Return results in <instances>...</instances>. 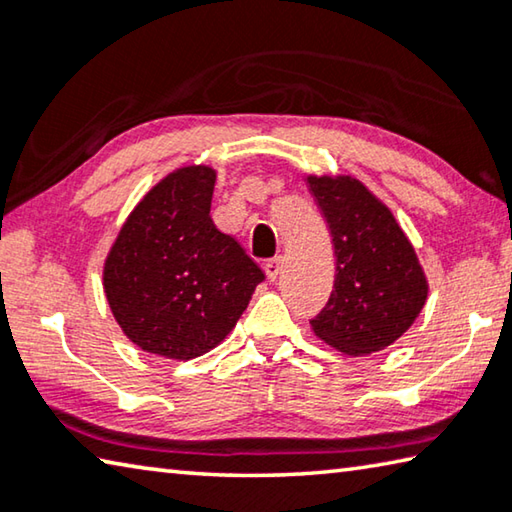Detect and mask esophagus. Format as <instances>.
<instances>
[{
  "mask_svg": "<svg viewBox=\"0 0 512 512\" xmlns=\"http://www.w3.org/2000/svg\"><path fill=\"white\" fill-rule=\"evenodd\" d=\"M264 271L268 275V280H275V277L280 275V271H282V257L268 259V262L264 264Z\"/></svg>",
  "mask_w": 512,
  "mask_h": 512,
  "instance_id": "1",
  "label": "esophagus"
}]
</instances>
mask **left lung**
I'll return each instance as SVG.
<instances>
[{
	"label": "left lung",
	"mask_w": 512,
	"mask_h": 512,
	"mask_svg": "<svg viewBox=\"0 0 512 512\" xmlns=\"http://www.w3.org/2000/svg\"><path fill=\"white\" fill-rule=\"evenodd\" d=\"M332 232L334 289L311 329L352 357L395 343L427 300V277L393 212L350 176H309Z\"/></svg>",
	"instance_id": "obj_1"
}]
</instances>
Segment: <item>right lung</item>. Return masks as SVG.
I'll return each instance as SVG.
<instances>
[{
    "label": "right lung",
    "mask_w": 512,
    "mask_h": 512,
    "mask_svg": "<svg viewBox=\"0 0 512 512\" xmlns=\"http://www.w3.org/2000/svg\"><path fill=\"white\" fill-rule=\"evenodd\" d=\"M216 171L169 173L121 225L103 266L112 316L137 348L187 361L219 345L244 314L264 271L216 228Z\"/></svg>",
    "instance_id": "1"
}]
</instances>
